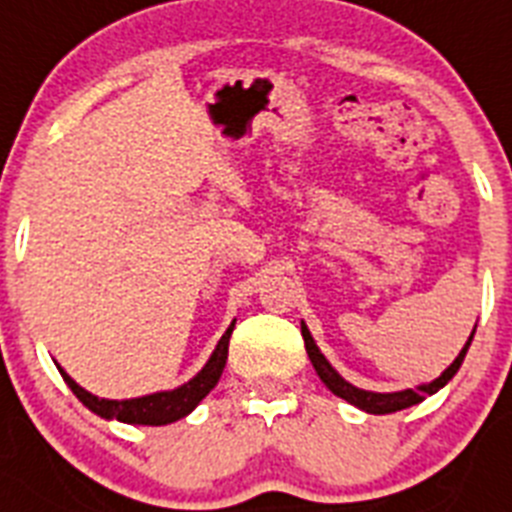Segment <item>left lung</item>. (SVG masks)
<instances>
[{
  "mask_svg": "<svg viewBox=\"0 0 512 512\" xmlns=\"http://www.w3.org/2000/svg\"><path fill=\"white\" fill-rule=\"evenodd\" d=\"M302 338H305L307 356H310L312 366H315V372H318V377L323 379V384L328 387L330 392H333V395H338L341 400L351 402V405H356L359 410H366V413L387 415V413H397V410L410 408V405H418V402L425 400V395H436L443 384H449V379L454 377L456 372H459L461 361H464V356H467L469 343H472V338H474V330H472V336H469L467 346L461 348L459 356L454 359V364H451L449 369L441 374V377L433 379V382H428V384H420L418 390H402V392H366V390H359V387H354V384H348L346 379H343L341 374H338L336 369L328 364V359L320 354V348L315 346V341H312L310 330H307L305 323H302Z\"/></svg>",
  "mask_w": 512,
  "mask_h": 512,
  "instance_id": "obj_1",
  "label": "left lung"
}]
</instances>
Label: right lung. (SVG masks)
<instances>
[{
  "label": "right lung",
  "instance_id": "obj_1",
  "mask_svg": "<svg viewBox=\"0 0 512 512\" xmlns=\"http://www.w3.org/2000/svg\"><path fill=\"white\" fill-rule=\"evenodd\" d=\"M233 328L235 323H230V328L225 330L223 338L217 341L210 361L202 366V372L197 374V377L189 379L187 384H182V387H176V390H169V392H153V395L133 397V400H102V397L92 395V392H87L84 387H79L69 374L63 372L61 366H58V372H61L63 382L71 387V392H74V395L79 397V400L84 402L92 413H97L99 418L122 420V423H133V425L174 423V420L192 413V410L205 400L207 392L217 384V379H220V374H223L225 369V361H228V343H230V333H233Z\"/></svg>",
  "mask_w": 512,
  "mask_h": 512
}]
</instances>
